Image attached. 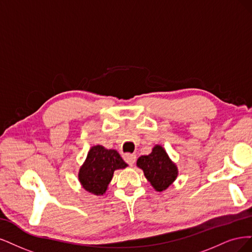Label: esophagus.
<instances>
[{
    "instance_id": "esophagus-1",
    "label": "esophagus",
    "mask_w": 252,
    "mask_h": 252,
    "mask_svg": "<svg viewBox=\"0 0 252 252\" xmlns=\"http://www.w3.org/2000/svg\"><path fill=\"white\" fill-rule=\"evenodd\" d=\"M124 159L126 163H128L129 165H133L136 161V155L135 154L126 153V154H124Z\"/></svg>"
}]
</instances>
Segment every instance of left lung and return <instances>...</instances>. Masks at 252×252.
<instances>
[{
  "mask_svg": "<svg viewBox=\"0 0 252 252\" xmlns=\"http://www.w3.org/2000/svg\"><path fill=\"white\" fill-rule=\"evenodd\" d=\"M137 166L143 170L145 178L157 191L166 189L178 176L176 164L158 144L153 148L150 155L138 158Z\"/></svg>",
  "mask_w": 252,
  "mask_h": 252,
  "instance_id": "obj_1",
  "label": "left lung"
}]
</instances>
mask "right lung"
Returning <instances> with one entry per match:
<instances>
[{"label":"right lung","instance_id":"obj_1","mask_svg":"<svg viewBox=\"0 0 252 252\" xmlns=\"http://www.w3.org/2000/svg\"><path fill=\"white\" fill-rule=\"evenodd\" d=\"M126 166L117 151L95 145L89 151L85 163L79 169L78 179L87 191L101 196L108 189L115 170Z\"/></svg>","mask_w":252,"mask_h":252}]
</instances>
